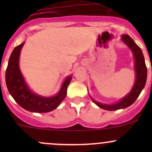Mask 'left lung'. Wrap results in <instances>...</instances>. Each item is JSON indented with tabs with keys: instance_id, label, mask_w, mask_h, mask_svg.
Listing matches in <instances>:
<instances>
[{
	"instance_id": "1",
	"label": "left lung",
	"mask_w": 152,
	"mask_h": 152,
	"mask_svg": "<svg viewBox=\"0 0 152 152\" xmlns=\"http://www.w3.org/2000/svg\"><path fill=\"white\" fill-rule=\"evenodd\" d=\"M121 40L129 48V49L132 52L133 56H134V71H135L136 78L132 89L126 96H124L120 101H118L116 103L113 104H106L100 103V102H96V101H95L94 99L90 97L92 101L98 107L104 109V110H110V111L125 109L132 104L135 102L136 99H137L139 95L140 94L142 90L145 87V82H146L147 68L146 66H145V59H144L142 50L129 35H122Z\"/></svg>"
}]
</instances>
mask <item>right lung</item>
I'll use <instances>...</instances> for the list:
<instances>
[{
  "label": "right lung",
  "mask_w": 152,
  "mask_h": 152,
  "mask_svg": "<svg viewBox=\"0 0 152 152\" xmlns=\"http://www.w3.org/2000/svg\"><path fill=\"white\" fill-rule=\"evenodd\" d=\"M25 42L14 48L6 71L7 87L15 102L21 107L32 113H48L55 110L65 99L67 86L72 76L65 78L57 94L51 97H45L32 92L27 85L19 66L20 51Z\"/></svg>",
  "instance_id": "add662e5"
}]
</instances>
